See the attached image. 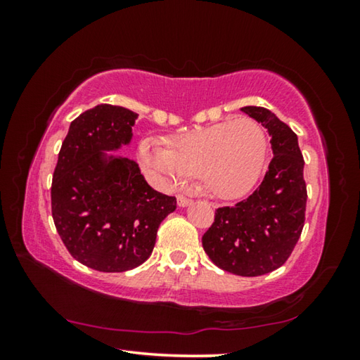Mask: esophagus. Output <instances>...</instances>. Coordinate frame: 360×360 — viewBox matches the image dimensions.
I'll return each instance as SVG.
<instances>
[{
  "instance_id": "1",
  "label": "esophagus",
  "mask_w": 360,
  "mask_h": 360,
  "mask_svg": "<svg viewBox=\"0 0 360 360\" xmlns=\"http://www.w3.org/2000/svg\"><path fill=\"white\" fill-rule=\"evenodd\" d=\"M176 202H178V206H181V208H184V206H188L192 203L191 198H187L186 195H178V198H176Z\"/></svg>"
}]
</instances>
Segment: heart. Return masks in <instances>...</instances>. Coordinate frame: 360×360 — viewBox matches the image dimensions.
Segmentation results:
<instances>
[{
    "instance_id": "obj_1",
    "label": "heart",
    "mask_w": 360,
    "mask_h": 360,
    "mask_svg": "<svg viewBox=\"0 0 360 360\" xmlns=\"http://www.w3.org/2000/svg\"><path fill=\"white\" fill-rule=\"evenodd\" d=\"M265 157V131L259 122L246 117L169 136L165 144L152 138L139 144L143 167L158 184L176 187L198 173L205 191L222 200L251 191Z\"/></svg>"
}]
</instances>
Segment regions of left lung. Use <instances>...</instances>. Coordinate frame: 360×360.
<instances>
[{
    "label": "left lung",
    "mask_w": 360,
    "mask_h": 360,
    "mask_svg": "<svg viewBox=\"0 0 360 360\" xmlns=\"http://www.w3.org/2000/svg\"><path fill=\"white\" fill-rule=\"evenodd\" d=\"M270 133L273 158L262 184L233 206L217 208L202 243L214 265L238 276H260L276 270L300 238L307 184L303 155L289 125L260 106L241 108Z\"/></svg>",
    "instance_id": "8db88e82"
}]
</instances>
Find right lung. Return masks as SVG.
I'll list each match as a JSON object with an SVG mask.
<instances>
[{
    "mask_svg": "<svg viewBox=\"0 0 360 360\" xmlns=\"http://www.w3.org/2000/svg\"><path fill=\"white\" fill-rule=\"evenodd\" d=\"M136 112L98 105L71 122L52 178V217L63 245L82 265L105 273L149 259L158 225L176 198L152 188L138 163L108 155L131 141Z\"/></svg>",
    "mask_w": 360,
    "mask_h": 360,
    "instance_id": "add662e5",
    "label": "right lung"
}]
</instances>
